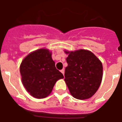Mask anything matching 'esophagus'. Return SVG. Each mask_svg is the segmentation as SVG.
I'll return each instance as SVG.
<instances>
[{"instance_id":"obj_1","label":"esophagus","mask_w":122,"mask_h":122,"mask_svg":"<svg viewBox=\"0 0 122 122\" xmlns=\"http://www.w3.org/2000/svg\"><path fill=\"white\" fill-rule=\"evenodd\" d=\"M60 72H61V73H62V74H63V76H64V73H65V70H63H63H62L60 71Z\"/></svg>"}]
</instances>
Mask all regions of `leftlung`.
<instances>
[{"instance_id":"obj_1","label":"left lung","mask_w":122,"mask_h":122,"mask_svg":"<svg viewBox=\"0 0 122 122\" xmlns=\"http://www.w3.org/2000/svg\"><path fill=\"white\" fill-rule=\"evenodd\" d=\"M65 81L71 95L78 100L92 97L97 91L103 77V65L92 52L84 49L68 52Z\"/></svg>"}]
</instances>
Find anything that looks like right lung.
Here are the masks:
<instances>
[{
    "label": "right lung",
    "mask_w": 122,
    "mask_h": 122,
    "mask_svg": "<svg viewBox=\"0 0 122 122\" xmlns=\"http://www.w3.org/2000/svg\"><path fill=\"white\" fill-rule=\"evenodd\" d=\"M51 55L48 49H40L26 56L20 65L22 84L36 98L48 97L56 81L63 78V74L56 69Z\"/></svg>",
    "instance_id": "add662e5"
}]
</instances>
